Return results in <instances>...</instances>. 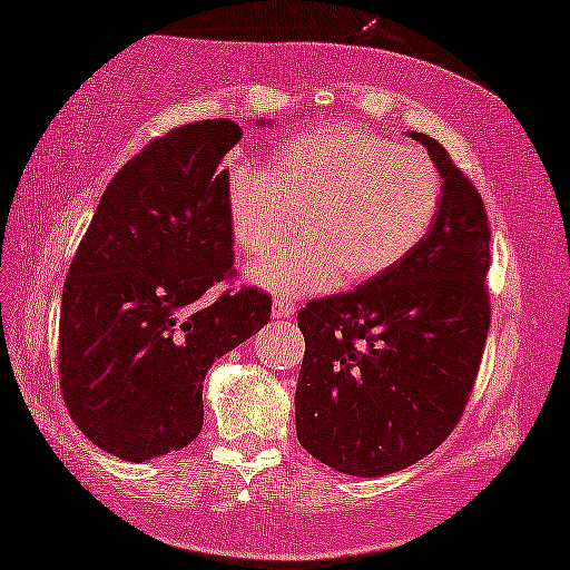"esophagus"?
Here are the masks:
<instances>
[{"instance_id": "esophagus-1", "label": "esophagus", "mask_w": 570, "mask_h": 570, "mask_svg": "<svg viewBox=\"0 0 570 570\" xmlns=\"http://www.w3.org/2000/svg\"><path fill=\"white\" fill-rule=\"evenodd\" d=\"M295 313V303L287 301V297L277 295L273 301V315L275 318H291V315Z\"/></svg>"}]
</instances>
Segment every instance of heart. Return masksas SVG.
I'll list each match as a JSON object with an SVG mask.
<instances>
[{
  "label": "heart",
  "instance_id": "heart-1",
  "mask_svg": "<svg viewBox=\"0 0 570 570\" xmlns=\"http://www.w3.org/2000/svg\"><path fill=\"white\" fill-rule=\"evenodd\" d=\"M441 196V173L425 153L344 121L283 139L267 168L236 160L226 170L232 236L249 259L275 255L301 222L293 249L249 269L277 293L390 273L431 232Z\"/></svg>",
  "mask_w": 570,
  "mask_h": 570
}]
</instances>
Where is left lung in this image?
<instances>
[{
    "instance_id": "1",
    "label": "left lung",
    "mask_w": 570,
    "mask_h": 570,
    "mask_svg": "<svg viewBox=\"0 0 570 570\" xmlns=\"http://www.w3.org/2000/svg\"><path fill=\"white\" fill-rule=\"evenodd\" d=\"M413 137L443 178L431 232L390 273L297 313V441L352 476L395 474L451 435L492 321L484 200L441 142Z\"/></svg>"
}]
</instances>
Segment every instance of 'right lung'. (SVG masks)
<instances>
[{"label":"right lung","mask_w":570,"mask_h":570,"mask_svg":"<svg viewBox=\"0 0 570 570\" xmlns=\"http://www.w3.org/2000/svg\"><path fill=\"white\" fill-rule=\"evenodd\" d=\"M232 119L190 121L121 165L68 267L58 376L68 413L99 449L147 461L194 443L218 356L267 326L273 295L232 283L224 157Z\"/></svg>","instance_id":"add662e5"}]
</instances>
